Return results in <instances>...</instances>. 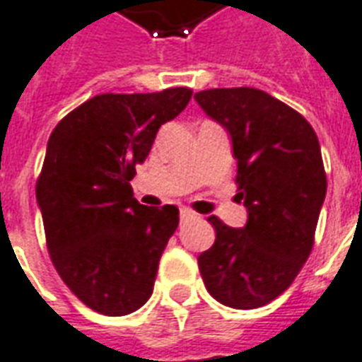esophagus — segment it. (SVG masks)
Instances as JSON below:
<instances>
[{"label": "esophagus", "instance_id": "obj_1", "mask_svg": "<svg viewBox=\"0 0 362 362\" xmlns=\"http://www.w3.org/2000/svg\"><path fill=\"white\" fill-rule=\"evenodd\" d=\"M189 217H194V211L192 209H186V207H182L180 209V219H189Z\"/></svg>", "mask_w": 362, "mask_h": 362}]
</instances>
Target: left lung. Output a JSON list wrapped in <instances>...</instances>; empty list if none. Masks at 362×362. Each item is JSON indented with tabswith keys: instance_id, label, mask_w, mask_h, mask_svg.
Returning a JSON list of instances; mask_svg holds the SVG:
<instances>
[{
	"instance_id": "1",
	"label": "left lung",
	"mask_w": 362,
	"mask_h": 362,
	"mask_svg": "<svg viewBox=\"0 0 362 362\" xmlns=\"http://www.w3.org/2000/svg\"><path fill=\"white\" fill-rule=\"evenodd\" d=\"M194 98L230 137L236 197L248 211L243 228L207 219L217 236L197 258L199 272L221 304L259 308L310 256L327 188L318 137L298 112L259 89H209Z\"/></svg>"
}]
</instances>
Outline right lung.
<instances>
[{"mask_svg":"<svg viewBox=\"0 0 362 362\" xmlns=\"http://www.w3.org/2000/svg\"><path fill=\"white\" fill-rule=\"evenodd\" d=\"M192 98L186 87L147 95H98L52 132L36 204L59 277L104 316L149 300L158 259L178 227V207H147L129 180L158 127Z\"/></svg>","mask_w":362,"mask_h":362,"instance_id":"right-lung-1","label":"right lung"}]
</instances>
